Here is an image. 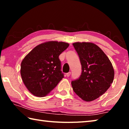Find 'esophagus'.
Masks as SVG:
<instances>
[{
	"label": "esophagus",
	"instance_id": "1",
	"mask_svg": "<svg viewBox=\"0 0 129 129\" xmlns=\"http://www.w3.org/2000/svg\"><path fill=\"white\" fill-rule=\"evenodd\" d=\"M71 72H68V73H67V74H66V76H67V77H69V76L71 75Z\"/></svg>",
	"mask_w": 129,
	"mask_h": 129
}]
</instances>
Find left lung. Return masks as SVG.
Here are the masks:
<instances>
[{
  "label": "left lung",
  "mask_w": 129,
  "mask_h": 129,
  "mask_svg": "<svg viewBox=\"0 0 129 129\" xmlns=\"http://www.w3.org/2000/svg\"><path fill=\"white\" fill-rule=\"evenodd\" d=\"M79 56L82 73L72 81L73 91L85 101L97 99L110 88L114 77L112 62L103 51L92 43L73 44Z\"/></svg>",
  "instance_id": "8db88e82"
}]
</instances>
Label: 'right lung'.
<instances>
[{
  "instance_id": "obj_1",
  "label": "right lung",
  "mask_w": 129,
  "mask_h": 129,
  "mask_svg": "<svg viewBox=\"0 0 129 129\" xmlns=\"http://www.w3.org/2000/svg\"><path fill=\"white\" fill-rule=\"evenodd\" d=\"M69 45L61 41H47L37 45L24 58L21 76L32 94L44 97L64 78L58 57Z\"/></svg>"
}]
</instances>
